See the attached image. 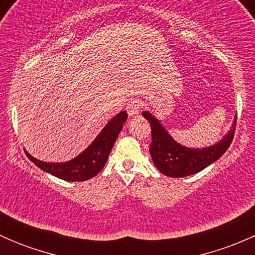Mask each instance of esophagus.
<instances>
[{"label": "esophagus", "mask_w": 255, "mask_h": 255, "mask_svg": "<svg viewBox=\"0 0 255 255\" xmlns=\"http://www.w3.org/2000/svg\"><path fill=\"white\" fill-rule=\"evenodd\" d=\"M126 110H127V113H128V116H129V117H134V116H137L140 111L139 102H138L137 100L129 101L127 104V107H126Z\"/></svg>", "instance_id": "34e87169"}]
</instances>
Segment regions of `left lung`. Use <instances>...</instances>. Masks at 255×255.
Segmentation results:
<instances>
[{"label": "left lung", "mask_w": 255, "mask_h": 255, "mask_svg": "<svg viewBox=\"0 0 255 255\" xmlns=\"http://www.w3.org/2000/svg\"><path fill=\"white\" fill-rule=\"evenodd\" d=\"M142 115L151 127V143L149 149L151 160L161 174L170 177L194 175L218 160L232 143L237 122L236 116L227 134L212 145L189 148L177 143L153 113L143 111Z\"/></svg>", "instance_id": "8db88e82"}]
</instances>
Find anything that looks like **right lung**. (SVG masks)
I'll return each instance as SVG.
<instances>
[{"label":"right lung","mask_w":255,"mask_h":255,"mask_svg":"<svg viewBox=\"0 0 255 255\" xmlns=\"http://www.w3.org/2000/svg\"><path fill=\"white\" fill-rule=\"evenodd\" d=\"M127 117L128 115L126 111L120 112L112 117L91 144L71 160L63 163H49L34 158L27 150L24 151L28 158L45 173L65 181H85L97 175L104 169L113 144L127 121Z\"/></svg>","instance_id":"obj_1"}]
</instances>
